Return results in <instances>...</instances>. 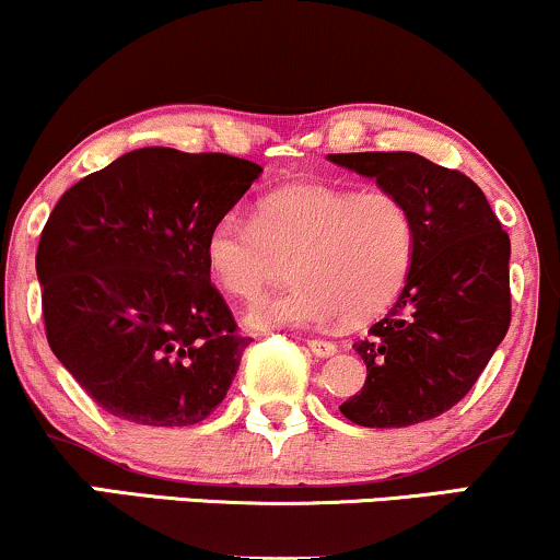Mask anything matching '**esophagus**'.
I'll use <instances>...</instances> for the list:
<instances>
[{
	"mask_svg": "<svg viewBox=\"0 0 560 560\" xmlns=\"http://www.w3.org/2000/svg\"><path fill=\"white\" fill-rule=\"evenodd\" d=\"M310 352L315 357H334L336 354V345L334 341H323V339H307Z\"/></svg>",
	"mask_w": 560,
	"mask_h": 560,
	"instance_id": "esophagus-1",
	"label": "esophagus"
}]
</instances>
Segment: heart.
Instances as JSON below:
<instances>
[{
  "instance_id": "heart-1",
  "label": "heart",
  "mask_w": 560,
  "mask_h": 560,
  "mask_svg": "<svg viewBox=\"0 0 560 560\" xmlns=\"http://www.w3.org/2000/svg\"><path fill=\"white\" fill-rule=\"evenodd\" d=\"M294 284L255 300L250 328H323L339 315L370 320L399 300L415 262V221L388 190L302 182L262 198L258 215L229 211L206 234L208 271L253 300L291 258Z\"/></svg>"
}]
</instances>
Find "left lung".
<instances>
[{"label":"left lung","instance_id":"1","mask_svg":"<svg viewBox=\"0 0 560 560\" xmlns=\"http://www.w3.org/2000/svg\"><path fill=\"white\" fill-rule=\"evenodd\" d=\"M407 203L415 262L386 318L354 345L368 378L341 415L362 428H407L459 404L511 323V242L467 174L409 151L331 153Z\"/></svg>","mask_w":560,"mask_h":560}]
</instances>
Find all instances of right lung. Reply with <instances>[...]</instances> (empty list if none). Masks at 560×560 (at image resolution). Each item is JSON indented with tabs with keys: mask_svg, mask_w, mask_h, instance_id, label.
I'll list each match as a JSON object with an SVG mask.
<instances>
[{
	"mask_svg": "<svg viewBox=\"0 0 560 560\" xmlns=\"http://www.w3.org/2000/svg\"><path fill=\"white\" fill-rule=\"evenodd\" d=\"M226 153L138 148L72 185L36 253L46 339L119 420L185 428L224 401L242 352L206 234L260 177Z\"/></svg>",
	"mask_w": 560,
	"mask_h": 560,
	"instance_id": "add662e5",
	"label": "right lung"
}]
</instances>
